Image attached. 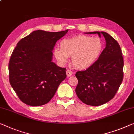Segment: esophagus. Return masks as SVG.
Instances as JSON below:
<instances>
[{
    "mask_svg": "<svg viewBox=\"0 0 134 134\" xmlns=\"http://www.w3.org/2000/svg\"><path fill=\"white\" fill-rule=\"evenodd\" d=\"M66 73H67V77H70V76H71L73 75V72H72V71H71V70H67V71H66Z\"/></svg>",
    "mask_w": 134,
    "mask_h": 134,
    "instance_id": "34e87169",
    "label": "esophagus"
}]
</instances>
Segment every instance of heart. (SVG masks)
I'll use <instances>...</instances> for the list:
<instances>
[{
  "label": "heart",
  "instance_id": "obj_1",
  "mask_svg": "<svg viewBox=\"0 0 134 134\" xmlns=\"http://www.w3.org/2000/svg\"><path fill=\"white\" fill-rule=\"evenodd\" d=\"M61 48L57 47L53 53L61 64H65L69 57H72V63L79 69L90 67L96 61L103 50V43L99 38L80 35L63 39Z\"/></svg>",
  "mask_w": 134,
  "mask_h": 134
}]
</instances>
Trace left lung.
<instances>
[{"instance_id": "left-lung-1", "label": "left lung", "mask_w": 134, "mask_h": 134, "mask_svg": "<svg viewBox=\"0 0 134 134\" xmlns=\"http://www.w3.org/2000/svg\"><path fill=\"white\" fill-rule=\"evenodd\" d=\"M88 34H97L100 37L102 34L106 47L92 65L76 73V93L85 104L99 106L111 100L118 91L123 79L124 61L119 44L110 35L105 32Z\"/></svg>"}]
</instances>
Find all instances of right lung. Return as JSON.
Masks as SVG:
<instances>
[{"label":"right lung","instance_id":"obj_1","mask_svg":"<svg viewBox=\"0 0 134 134\" xmlns=\"http://www.w3.org/2000/svg\"><path fill=\"white\" fill-rule=\"evenodd\" d=\"M67 32L37 30L18 42L9 59V79L22 102L32 107L46 104L66 78V69L52 59L56 42Z\"/></svg>","mask_w":134,"mask_h":134}]
</instances>
